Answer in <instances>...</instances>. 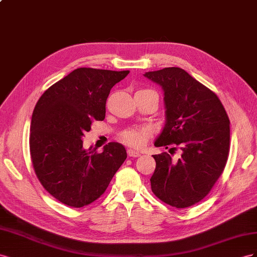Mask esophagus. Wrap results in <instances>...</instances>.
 <instances>
[{"label":"esophagus","mask_w":257,"mask_h":257,"mask_svg":"<svg viewBox=\"0 0 257 257\" xmlns=\"http://www.w3.org/2000/svg\"><path fill=\"white\" fill-rule=\"evenodd\" d=\"M127 153H128V155L130 156V157H139V156H140L141 155V154L140 153H139V152H137V151H134V150H131V149H129L128 151H127Z\"/></svg>","instance_id":"obj_1"}]
</instances>
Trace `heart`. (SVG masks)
<instances>
[{"mask_svg": "<svg viewBox=\"0 0 257 257\" xmlns=\"http://www.w3.org/2000/svg\"><path fill=\"white\" fill-rule=\"evenodd\" d=\"M120 140L130 148L140 149L146 144L151 137V130L148 127H134L121 131Z\"/></svg>", "mask_w": 257, "mask_h": 257, "instance_id": "1", "label": "heart"}]
</instances>
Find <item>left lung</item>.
Instances as JSON below:
<instances>
[{
	"instance_id": "left-lung-1",
	"label": "left lung",
	"mask_w": 257,
	"mask_h": 257,
	"mask_svg": "<svg viewBox=\"0 0 257 257\" xmlns=\"http://www.w3.org/2000/svg\"><path fill=\"white\" fill-rule=\"evenodd\" d=\"M144 76L165 92L167 121L155 146H172L170 153L181 151L178 160L167 152L153 155L156 168L152 192L173 208H188L210 193L225 169L230 143L228 115L215 92L181 68Z\"/></svg>"
}]
</instances>
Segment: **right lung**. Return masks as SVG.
Listing matches in <instances>:
<instances>
[{
  "instance_id": "right-lung-1",
  "label": "right lung",
  "mask_w": 257,
  "mask_h": 257,
  "mask_svg": "<svg viewBox=\"0 0 257 257\" xmlns=\"http://www.w3.org/2000/svg\"><path fill=\"white\" fill-rule=\"evenodd\" d=\"M129 71L79 68L44 92L32 114L30 154L43 187L58 201L82 208L103 194L127 158L124 146L85 150L83 137L103 120L112 87Z\"/></svg>"
}]
</instances>
